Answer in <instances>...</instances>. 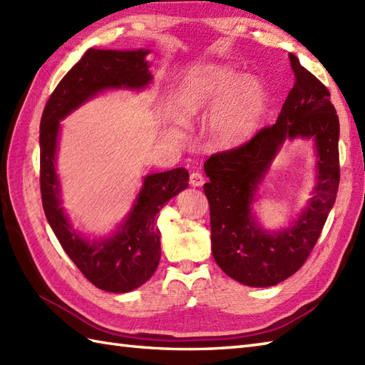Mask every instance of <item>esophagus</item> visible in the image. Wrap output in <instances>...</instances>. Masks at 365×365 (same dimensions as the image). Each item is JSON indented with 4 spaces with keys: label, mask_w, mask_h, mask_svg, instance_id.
<instances>
[{
    "label": "esophagus",
    "mask_w": 365,
    "mask_h": 365,
    "mask_svg": "<svg viewBox=\"0 0 365 365\" xmlns=\"http://www.w3.org/2000/svg\"><path fill=\"white\" fill-rule=\"evenodd\" d=\"M190 183L192 185V187H202V185H204V175L196 170V173H192L190 175Z\"/></svg>",
    "instance_id": "obj_1"
}]
</instances>
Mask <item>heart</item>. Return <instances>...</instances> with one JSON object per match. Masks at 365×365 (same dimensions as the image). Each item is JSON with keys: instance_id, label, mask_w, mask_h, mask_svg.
Listing matches in <instances>:
<instances>
[{"instance_id": "b5f03b06", "label": "heart", "mask_w": 365, "mask_h": 365, "mask_svg": "<svg viewBox=\"0 0 365 365\" xmlns=\"http://www.w3.org/2000/svg\"><path fill=\"white\" fill-rule=\"evenodd\" d=\"M221 101L208 122V133L220 145H235L251 138L265 114L268 96L263 84L229 67L207 66L191 71L174 92L170 110L188 122ZM174 138L180 136L170 130Z\"/></svg>"}]
</instances>
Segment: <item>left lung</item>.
I'll use <instances>...</instances> for the list:
<instances>
[{
	"instance_id": "left-lung-1",
	"label": "left lung",
	"mask_w": 365,
	"mask_h": 365,
	"mask_svg": "<svg viewBox=\"0 0 365 365\" xmlns=\"http://www.w3.org/2000/svg\"><path fill=\"white\" fill-rule=\"evenodd\" d=\"M289 59L294 83L276 123L204 163L210 178L204 192L210 205L213 257L227 276L251 287L276 285L304 265L339 190V115L331 94L293 53ZM297 135L312 137L319 150L316 196L294 227L267 235L255 224L249 205L283 139Z\"/></svg>"
}]
</instances>
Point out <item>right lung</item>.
<instances>
[{
  "mask_svg": "<svg viewBox=\"0 0 365 365\" xmlns=\"http://www.w3.org/2000/svg\"><path fill=\"white\" fill-rule=\"evenodd\" d=\"M149 50L89 48L66 73L45 103L41 119V196L46 220L81 274L98 289L125 293L149 281L161 257L157 216L170 197L188 187V170L175 168L147 175L127 222L118 234L89 243L75 230L59 207L54 153L59 120L97 92L108 88H144L152 80L144 59Z\"/></svg>",
  "mask_w": 365,
  "mask_h": 365,
  "instance_id": "1",
  "label": "right lung"
}]
</instances>
